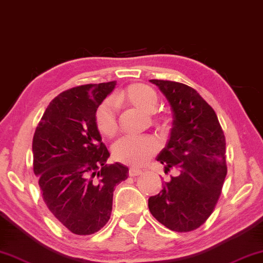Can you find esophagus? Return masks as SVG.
Segmentation results:
<instances>
[{
  "label": "esophagus",
  "instance_id": "obj_1",
  "mask_svg": "<svg viewBox=\"0 0 263 263\" xmlns=\"http://www.w3.org/2000/svg\"><path fill=\"white\" fill-rule=\"evenodd\" d=\"M141 173H142V171L139 170V168H130V170H129V176H130V177L140 176Z\"/></svg>",
  "mask_w": 263,
  "mask_h": 263
}]
</instances>
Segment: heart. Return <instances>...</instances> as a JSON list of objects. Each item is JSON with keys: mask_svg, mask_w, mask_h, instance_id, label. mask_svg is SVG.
<instances>
[{"mask_svg": "<svg viewBox=\"0 0 263 263\" xmlns=\"http://www.w3.org/2000/svg\"><path fill=\"white\" fill-rule=\"evenodd\" d=\"M116 102L135 106L141 111L152 114L158 108V95L151 86L141 83L129 85L123 92L116 95ZM95 124L105 138H112L117 133V115L112 100H105L95 111ZM159 149L157 140L148 136H123L112 144V158L116 161L132 166L146 163Z\"/></svg>", "mask_w": 263, "mask_h": 263, "instance_id": "heart-1", "label": "heart"}]
</instances>
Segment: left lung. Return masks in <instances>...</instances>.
<instances>
[{
  "instance_id": "left-lung-1",
  "label": "left lung",
  "mask_w": 263,
  "mask_h": 263,
  "mask_svg": "<svg viewBox=\"0 0 263 263\" xmlns=\"http://www.w3.org/2000/svg\"><path fill=\"white\" fill-rule=\"evenodd\" d=\"M168 100L173 124L158 161L165 172L178 167L159 195L148 199L155 219L170 230L189 233L214 212L227 177L226 136L215 110L193 87L182 83L151 79Z\"/></svg>"
}]
</instances>
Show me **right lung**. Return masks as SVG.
<instances>
[{"instance_id": "right-lung-1", "label": "right lung", "mask_w": 263, "mask_h": 263, "mask_svg": "<svg viewBox=\"0 0 263 263\" xmlns=\"http://www.w3.org/2000/svg\"><path fill=\"white\" fill-rule=\"evenodd\" d=\"M116 82L72 87L45 110L33 136V171L53 217L76 235H92L110 219L115 186L128 167L106 163L109 151L95 111Z\"/></svg>"}]
</instances>
